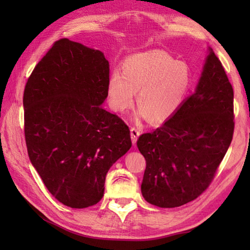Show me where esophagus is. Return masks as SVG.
Segmentation results:
<instances>
[{
	"label": "esophagus",
	"instance_id": "obj_1",
	"mask_svg": "<svg viewBox=\"0 0 250 250\" xmlns=\"http://www.w3.org/2000/svg\"><path fill=\"white\" fill-rule=\"evenodd\" d=\"M131 131V139H132V143L135 145V142H137L139 135H140V129L137 128V126H131L130 128Z\"/></svg>",
	"mask_w": 250,
	"mask_h": 250
}]
</instances>
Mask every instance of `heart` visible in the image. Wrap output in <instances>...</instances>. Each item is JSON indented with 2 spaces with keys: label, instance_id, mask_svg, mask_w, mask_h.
<instances>
[{
  "label": "heart",
  "instance_id": "heart-1",
  "mask_svg": "<svg viewBox=\"0 0 250 250\" xmlns=\"http://www.w3.org/2000/svg\"><path fill=\"white\" fill-rule=\"evenodd\" d=\"M188 66L161 50L135 54L122 66V74L115 71L108 83L109 103L117 111L133 104L138 91L139 116L152 122L168 119L183 104L191 86Z\"/></svg>",
  "mask_w": 250,
  "mask_h": 250
}]
</instances>
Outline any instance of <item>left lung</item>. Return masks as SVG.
Masks as SVG:
<instances>
[{"mask_svg": "<svg viewBox=\"0 0 250 250\" xmlns=\"http://www.w3.org/2000/svg\"><path fill=\"white\" fill-rule=\"evenodd\" d=\"M234 128V90L209 49L195 92L172 118L138 139L146 161L141 185L145 200L172 208L202 195L230 146Z\"/></svg>", "mask_w": 250, "mask_h": 250, "instance_id": "left-lung-1", "label": "left lung"}]
</instances>
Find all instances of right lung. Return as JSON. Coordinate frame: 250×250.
I'll list each match as a JSON object with an SVG mask.
<instances>
[{
	"label": "right lung",
	"instance_id": "right-lung-1",
	"mask_svg": "<svg viewBox=\"0 0 250 250\" xmlns=\"http://www.w3.org/2000/svg\"><path fill=\"white\" fill-rule=\"evenodd\" d=\"M109 62L98 49L55 42L24 89V134L29 160L49 193L71 208L104 196L105 175L131 147L129 126L101 104Z\"/></svg>",
	"mask_w": 250,
	"mask_h": 250
}]
</instances>
